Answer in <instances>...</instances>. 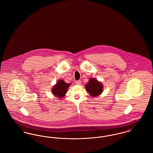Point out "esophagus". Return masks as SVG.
I'll return each instance as SVG.
<instances>
[{
    "label": "esophagus",
    "instance_id": "1",
    "mask_svg": "<svg viewBox=\"0 0 153 153\" xmlns=\"http://www.w3.org/2000/svg\"><path fill=\"white\" fill-rule=\"evenodd\" d=\"M75 83H76V85H80V83H81V81H80V80H76V81L75 82Z\"/></svg>",
    "mask_w": 153,
    "mask_h": 153
}]
</instances>
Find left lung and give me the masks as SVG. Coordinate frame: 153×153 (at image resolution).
<instances>
[{
	"label": "left lung",
	"instance_id": "left-lung-1",
	"mask_svg": "<svg viewBox=\"0 0 153 153\" xmlns=\"http://www.w3.org/2000/svg\"><path fill=\"white\" fill-rule=\"evenodd\" d=\"M85 88L90 96L94 97L99 96L103 91V85L94 78L90 79L88 83L85 85Z\"/></svg>",
	"mask_w": 153,
	"mask_h": 153
}]
</instances>
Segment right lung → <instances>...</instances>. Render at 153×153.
I'll return each mask as SVG.
<instances>
[{"instance_id": "obj_1", "label": "right lung", "mask_w": 153, "mask_h": 153, "mask_svg": "<svg viewBox=\"0 0 153 153\" xmlns=\"http://www.w3.org/2000/svg\"><path fill=\"white\" fill-rule=\"evenodd\" d=\"M70 86V83H67L62 79L57 82L56 84L52 88V94L55 95L56 97L59 98H63L65 96V93L67 91V89Z\"/></svg>"}]
</instances>
